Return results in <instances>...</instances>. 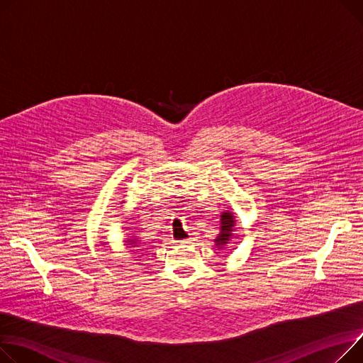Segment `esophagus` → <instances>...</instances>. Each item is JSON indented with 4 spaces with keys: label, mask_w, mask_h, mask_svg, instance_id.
<instances>
[{
    "label": "esophagus",
    "mask_w": 363,
    "mask_h": 363,
    "mask_svg": "<svg viewBox=\"0 0 363 363\" xmlns=\"http://www.w3.org/2000/svg\"><path fill=\"white\" fill-rule=\"evenodd\" d=\"M181 242H182V244H191V242H194V238L191 236V238H188V239H184V240H181Z\"/></svg>",
    "instance_id": "1"
}]
</instances>
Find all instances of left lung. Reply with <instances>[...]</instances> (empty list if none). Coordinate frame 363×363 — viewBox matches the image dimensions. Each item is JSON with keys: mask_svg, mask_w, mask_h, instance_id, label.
<instances>
[{"mask_svg": "<svg viewBox=\"0 0 363 363\" xmlns=\"http://www.w3.org/2000/svg\"><path fill=\"white\" fill-rule=\"evenodd\" d=\"M235 226H236L235 213L229 210H223L220 213V229H219L220 232L214 239V245L217 247V250H223L226 245L230 244Z\"/></svg>", "mask_w": 363, "mask_h": 363, "instance_id": "obj_1", "label": "left lung"}]
</instances>
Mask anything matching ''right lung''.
<instances>
[{"mask_svg":"<svg viewBox=\"0 0 363 363\" xmlns=\"http://www.w3.org/2000/svg\"><path fill=\"white\" fill-rule=\"evenodd\" d=\"M121 204H124V200L121 201ZM123 216V214H121ZM140 245V239L137 238V236H134V238H127V239H124V245H127V248H130V252L131 254H135L137 257H143L144 255V252H146V250L144 248H141L143 245H140V248H138V245Z\"/></svg>","mask_w":363,"mask_h":363,"instance_id":"1","label":"right lung"}]
</instances>
